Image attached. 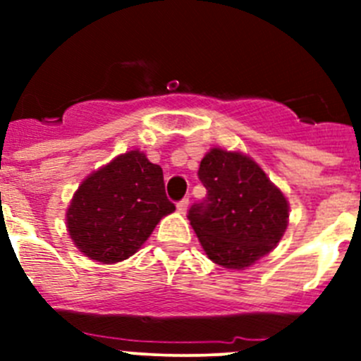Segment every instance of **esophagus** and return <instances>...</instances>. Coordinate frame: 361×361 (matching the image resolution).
I'll return each mask as SVG.
<instances>
[{
  "label": "esophagus",
  "mask_w": 361,
  "mask_h": 361,
  "mask_svg": "<svg viewBox=\"0 0 361 361\" xmlns=\"http://www.w3.org/2000/svg\"><path fill=\"white\" fill-rule=\"evenodd\" d=\"M188 204H190V200L188 199H183V200H178L177 202V209L180 213H186V209H188Z\"/></svg>",
  "instance_id": "1"
}]
</instances>
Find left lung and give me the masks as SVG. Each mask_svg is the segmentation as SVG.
Returning a JSON list of instances; mask_svg holds the SVG:
<instances>
[{"mask_svg": "<svg viewBox=\"0 0 361 361\" xmlns=\"http://www.w3.org/2000/svg\"><path fill=\"white\" fill-rule=\"evenodd\" d=\"M197 175L208 193L188 219L213 262L244 269L279 244L288 228V200L257 162L213 148Z\"/></svg>", "mask_w": 361, "mask_h": 361, "instance_id": "8db88e82", "label": "left lung"}]
</instances>
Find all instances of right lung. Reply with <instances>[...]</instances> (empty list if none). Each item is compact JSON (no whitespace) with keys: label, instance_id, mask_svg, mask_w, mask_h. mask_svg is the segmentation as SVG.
Wrapping results in <instances>:
<instances>
[{"label":"right lung","instance_id":"right-lung-1","mask_svg":"<svg viewBox=\"0 0 361 361\" xmlns=\"http://www.w3.org/2000/svg\"><path fill=\"white\" fill-rule=\"evenodd\" d=\"M175 204L166 197L164 175L141 152L119 155L79 186L66 212L73 244L95 262L132 257Z\"/></svg>","mask_w":361,"mask_h":361}]
</instances>
